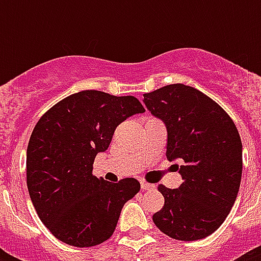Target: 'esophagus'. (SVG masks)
<instances>
[{
    "mask_svg": "<svg viewBox=\"0 0 261 261\" xmlns=\"http://www.w3.org/2000/svg\"><path fill=\"white\" fill-rule=\"evenodd\" d=\"M141 187H142L143 191H147V190H153L154 188V184H150V182H146L143 181V180H141Z\"/></svg>",
    "mask_w": 261,
    "mask_h": 261,
    "instance_id": "34e87169",
    "label": "esophagus"
}]
</instances>
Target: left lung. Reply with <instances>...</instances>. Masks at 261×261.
Here are the masks:
<instances>
[{
  "label": "left lung",
  "instance_id": "obj_1",
  "mask_svg": "<svg viewBox=\"0 0 261 261\" xmlns=\"http://www.w3.org/2000/svg\"><path fill=\"white\" fill-rule=\"evenodd\" d=\"M167 127V159L180 160L181 186L160 184L165 202L153 215L164 234L195 241L214 233L230 213L243 173V145L227 112L200 90L171 84L143 94Z\"/></svg>",
  "mask_w": 261,
  "mask_h": 261
}]
</instances>
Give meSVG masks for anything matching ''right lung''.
Wrapping results in <instances>:
<instances>
[{
    "label": "right lung",
    "instance_id": "add662e5",
    "mask_svg": "<svg viewBox=\"0 0 261 261\" xmlns=\"http://www.w3.org/2000/svg\"><path fill=\"white\" fill-rule=\"evenodd\" d=\"M145 108L134 96L83 90L53 106L36 123L27 149V187L44 226L62 243L94 247L114 234L137 178L118 182L93 176L116 127Z\"/></svg>",
    "mask_w": 261,
    "mask_h": 261
}]
</instances>
